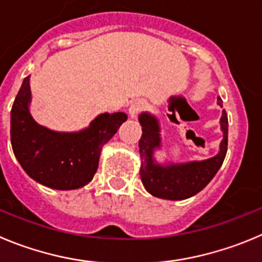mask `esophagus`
<instances>
[{"label":"esophagus","instance_id":"obj_1","mask_svg":"<svg viewBox=\"0 0 262 262\" xmlns=\"http://www.w3.org/2000/svg\"><path fill=\"white\" fill-rule=\"evenodd\" d=\"M145 108H146V102L142 101V99H136V101L132 102V104L128 108L129 117H130V119H134V117H137V115H138L139 112Z\"/></svg>","mask_w":262,"mask_h":262}]
</instances>
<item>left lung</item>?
Here are the masks:
<instances>
[{"instance_id": "left-lung-1", "label": "left lung", "mask_w": 262, "mask_h": 262, "mask_svg": "<svg viewBox=\"0 0 262 262\" xmlns=\"http://www.w3.org/2000/svg\"><path fill=\"white\" fill-rule=\"evenodd\" d=\"M217 104L222 107V99L217 97ZM138 121L142 126L139 139L141 168L139 174L146 191L152 196L168 200H183L202 191L221 168L227 151V115L222 110L220 129L222 139L219 152L204 160H191L174 163L165 159L163 163L155 158L156 151L163 147L160 121L158 116L148 111L139 114Z\"/></svg>"}]
</instances>
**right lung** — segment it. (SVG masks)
<instances>
[{
  "instance_id": "right-lung-1",
  "label": "right lung",
  "mask_w": 262,
  "mask_h": 262,
  "mask_svg": "<svg viewBox=\"0 0 262 262\" xmlns=\"http://www.w3.org/2000/svg\"><path fill=\"white\" fill-rule=\"evenodd\" d=\"M29 77L23 80L10 116L14 155L24 172L40 185L54 190L80 189L93 180L102 148L128 116L124 112H104L81 130L49 129L31 114Z\"/></svg>"
}]
</instances>
